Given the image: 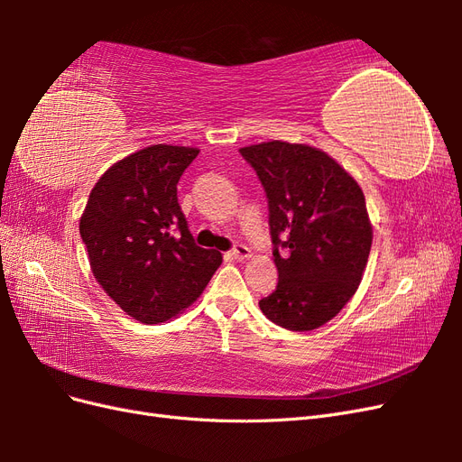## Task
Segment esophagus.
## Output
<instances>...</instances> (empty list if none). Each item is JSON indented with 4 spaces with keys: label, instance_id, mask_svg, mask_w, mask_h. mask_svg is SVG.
<instances>
[{
    "label": "esophagus",
    "instance_id": "34e87169",
    "mask_svg": "<svg viewBox=\"0 0 462 462\" xmlns=\"http://www.w3.org/2000/svg\"><path fill=\"white\" fill-rule=\"evenodd\" d=\"M231 256H233L235 260H246V258L253 256V253H250V248H248V246H245V245H236V246L231 250Z\"/></svg>",
    "mask_w": 462,
    "mask_h": 462
}]
</instances>
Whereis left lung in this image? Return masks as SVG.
<instances>
[{"label":"left lung","mask_w":462,"mask_h":462,"mask_svg":"<svg viewBox=\"0 0 462 462\" xmlns=\"http://www.w3.org/2000/svg\"><path fill=\"white\" fill-rule=\"evenodd\" d=\"M241 153L268 197L279 273L260 310L285 329L312 331L343 310L365 275L374 236L365 192L329 153L309 144L272 141Z\"/></svg>","instance_id":"obj_1"}]
</instances>
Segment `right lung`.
I'll use <instances>...</instances> for the list:
<instances>
[{
  "instance_id": "add662e5",
  "label": "right lung",
  "mask_w": 462,
  "mask_h": 462,
  "mask_svg": "<svg viewBox=\"0 0 462 462\" xmlns=\"http://www.w3.org/2000/svg\"><path fill=\"white\" fill-rule=\"evenodd\" d=\"M199 148L153 144L97 179L80 236L109 299L143 324H162L197 300L221 263L194 243L177 200L180 175Z\"/></svg>"
}]
</instances>
